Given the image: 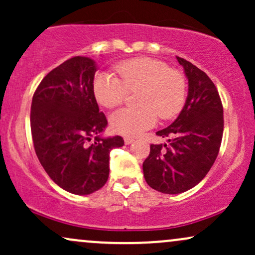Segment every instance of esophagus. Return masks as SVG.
I'll return each mask as SVG.
<instances>
[{
  "label": "esophagus",
  "mask_w": 255,
  "mask_h": 255,
  "mask_svg": "<svg viewBox=\"0 0 255 255\" xmlns=\"http://www.w3.org/2000/svg\"><path fill=\"white\" fill-rule=\"evenodd\" d=\"M133 141H134V137H129V136H126L125 137V144L126 145H129Z\"/></svg>",
  "instance_id": "esophagus-1"
}]
</instances>
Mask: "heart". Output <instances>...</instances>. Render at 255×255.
Here are the masks:
<instances>
[{"mask_svg": "<svg viewBox=\"0 0 255 255\" xmlns=\"http://www.w3.org/2000/svg\"><path fill=\"white\" fill-rule=\"evenodd\" d=\"M116 75L99 73L93 80V93L105 108L121 104L127 91L139 89L136 104L140 108H124L110 116L114 131L136 136L150 129L160 119L170 120L180 113L186 102V79L181 72L169 69L162 61L136 57L116 66Z\"/></svg>", "mask_w": 255, "mask_h": 255, "instance_id": "obj_1", "label": "heart"}]
</instances>
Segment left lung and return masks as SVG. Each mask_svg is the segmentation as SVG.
Here are the masks:
<instances>
[{
	"instance_id": "1",
	"label": "left lung",
	"mask_w": 255,
	"mask_h": 255,
	"mask_svg": "<svg viewBox=\"0 0 255 255\" xmlns=\"http://www.w3.org/2000/svg\"><path fill=\"white\" fill-rule=\"evenodd\" d=\"M188 79V96L180 115L157 131L169 145L150 146L142 163L146 182L164 194L183 193L200 182L218 156L223 136V107L215 84L205 72L177 57Z\"/></svg>"
}]
</instances>
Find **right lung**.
I'll return each instance as SVG.
<instances>
[{"mask_svg":"<svg viewBox=\"0 0 255 255\" xmlns=\"http://www.w3.org/2000/svg\"><path fill=\"white\" fill-rule=\"evenodd\" d=\"M90 57L64 61L44 77L31 104V133L40 164L57 186L78 195L98 191L109 177V154L125 145L103 137L107 118L99 111Z\"/></svg>","mask_w":255,"mask_h":255,"instance_id":"add662e5","label":"right lung"}]
</instances>
